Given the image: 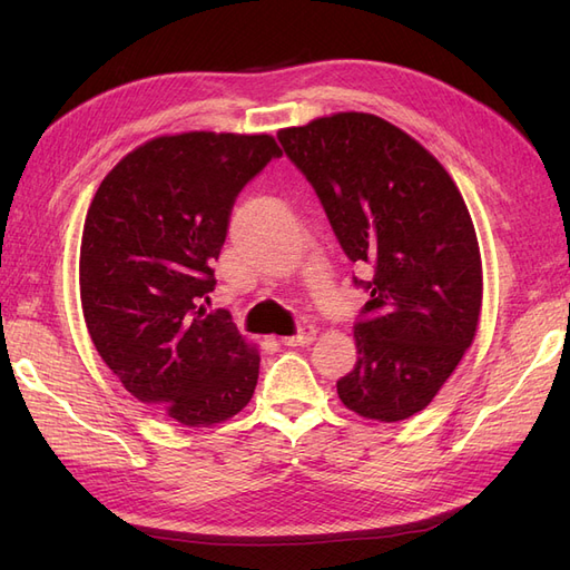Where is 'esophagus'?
<instances>
[{"label": "esophagus", "instance_id": "obj_1", "mask_svg": "<svg viewBox=\"0 0 570 570\" xmlns=\"http://www.w3.org/2000/svg\"><path fill=\"white\" fill-rule=\"evenodd\" d=\"M316 340V327L314 325H302L297 335L281 337L285 347H304V344H312Z\"/></svg>", "mask_w": 570, "mask_h": 570}]
</instances>
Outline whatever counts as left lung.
I'll use <instances>...</instances> for the list:
<instances>
[{
  "label": "left lung",
  "instance_id": "left-lung-1",
  "mask_svg": "<svg viewBox=\"0 0 570 570\" xmlns=\"http://www.w3.org/2000/svg\"><path fill=\"white\" fill-rule=\"evenodd\" d=\"M278 140L344 254L373 268L340 400L361 419L404 421L435 400L478 331L482 262L469 206L433 154L381 116H321Z\"/></svg>",
  "mask_w": 570,
  "mask_h": 570
}]
</instances>
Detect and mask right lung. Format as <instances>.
I'll list each match as a JSON object with an SVG mask.
<instances>
[{
    "label": "right lung",
    "mask_w": 570,
    "mask_h": 570,
    "mask_svg": "<svg viewBox=\"0 0 570 570\" xmlns=\"http://www.w3.org/2000/svg\"><path fill=\"white\" fill-rule=\"evenodd\" d=\"M283 149L273 135L151 137L99 183L80 239V304L99 356L137 400L187 428L243 411L258 350L199 304L216 287L239 189Z\"/></svg>",
    "instance_id": "add662e5"
}]
</instances>
